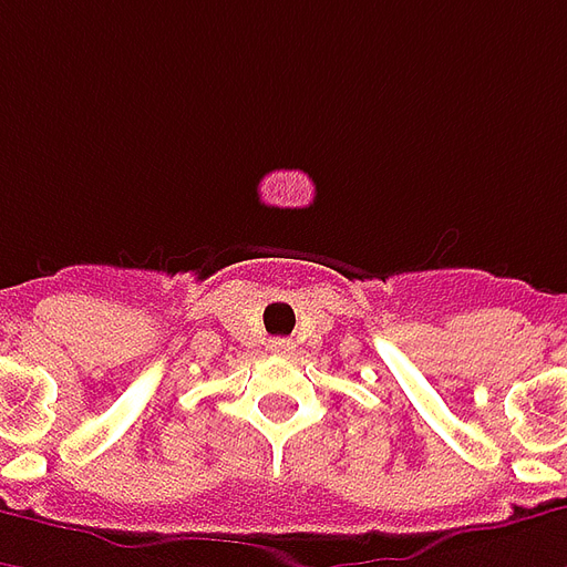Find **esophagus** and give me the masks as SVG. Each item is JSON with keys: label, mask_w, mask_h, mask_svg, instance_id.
Listing matches in <instances>:
<instances>
[{"label": "esophagus", "mask_w": 567, "mask_h": 567, "mask_svg": "<svg viewBox=\"0 0 567 567\" xmlns=\"http://www.w3.org/2000/svg\"><path fill=\"white\" fill-rule=\"evenodd\" d=\"M270 348L276 354H291V351H295V342H291V339H272Z\"/></svg>", "instance_id": "1"}]
</instances>
